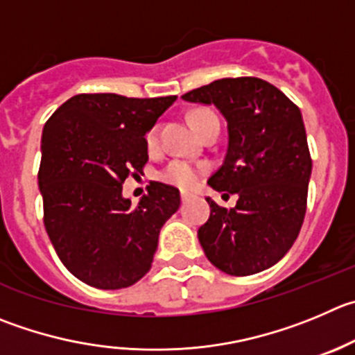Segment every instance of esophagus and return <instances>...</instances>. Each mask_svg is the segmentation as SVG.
<instances>
[{"label":"esophagus","instance_id":"esophagus-1","mask_svg":"<svg viewBox=\"0 0 355 355\" xmlns=\"http://www.w3.org/2000/svg\"><path fill=\"white\" fill-rule=\"evenodd\" d=\"M190 197H191V195L187 193V191H183V193H181V200H183V202L190 200Z\"/></svg>","mask_w":355,"mask_h":355}]
</instances>
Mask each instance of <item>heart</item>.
Segmentation results:
<instances>
[{
	"instance_id": "1",
	"label": "heart",
	"mask_w": 355,
	"mask_h": 355,
	"mask_svg": "<svg viewBox=\"0 0 355 355\" xmlns=\"http://www.w3.org/2000/svg\"><path fill=\"white\" fill-rule=\"evenodd\" d=\"M214 113L207 110H197L190 114V123L195 130H200L202 123H204L205 118L212 116ZM158 144V129L157 127H151L146 134V146L150 150H155ZM205 174V167L200 164H191L187 160H172L162 168L160 180L164 183L172 184L175 188H181V190H190L195 184L198 183L202 175Z\"/></svg>"
}]
</instances>
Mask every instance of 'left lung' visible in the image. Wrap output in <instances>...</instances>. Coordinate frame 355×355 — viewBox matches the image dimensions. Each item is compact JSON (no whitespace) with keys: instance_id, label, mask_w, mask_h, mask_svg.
Segmentation results:
<instances>
[{"instance_id":"8db88e82","label":"left lung","mask_w":355,"mask_h":355,"mask_svg":"<svg viewBox=\"0 0 355 355\" xmlns=\"http://www.w3.org/2000/svg\"><path fill=\"white\" fill-rule=\"evenodd\" d=\"M183 99L214 104L226 118L225 162L207 183L239 195L234 209L207 198L211 216L198 228L202 249L228 275L263 272L291 249L306 212L312 158L300 107L254 76L216 80Z\"/></svg>"}]
</instances>
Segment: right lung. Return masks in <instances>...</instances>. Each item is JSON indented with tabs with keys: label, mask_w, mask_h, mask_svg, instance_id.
Returning a JSON list of instances; mask_svg holds the SVG:
<instances>
[{
	"label": "right lung",
	"mask_w": 355,
	"mask_h": 355,
	"mask_svg": "<svg viewBox=\"0 0 355 355\" xmlns=\"http://www.w3.org/2000/svg\"><path fill=\"white\" fill-rule=\"evenodd\" d=\"M175 96L137 99L78 94L45 123L38 184L43 223L62 265L97 289L136 284L151 268L180 190L150 183L132 205L121 184L148 162L146 136Z\"/></svg>",
	"instance_id": "add662e5"
}]
</instances>
